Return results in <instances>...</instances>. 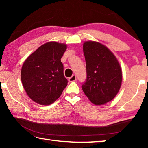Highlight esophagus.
I'll use <instances>...</instances> for the list:
<instances>
[{
	"mask_svg": "<svg viewBox=\"0 0 148 148\" xmlns=\"http://www.w3.org/2000/svg\"><path fill=\"white\" fill-rule=\"evenodd\" d=\"M76 80V75H72V76L71 77H69V81L70 82H75Z\"/></svg>",
	"mask_w": 148,
	"mask_h": 148,
	"instance_id": "esophagus-1",
	"label": "esophagus"
}]
</instances>
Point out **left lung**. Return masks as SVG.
<instances>
[{
  "label": "left lung",
  "instance_id": "8db88e82",
  "mask_svg": "<svg viewBox=\"0 0 148 148\" xmlns=\"http://www.w3.org/2000/svg\"><path fill=\"white\" fill-rule=\"evenodd\" d=\"M87 78L82 88L95 105L111 101L121 87L122 71L116 57L103 44L87 41L83 45Z\"/></svg>",
  "mask_w": 148,
  "mask_h": 148
}]
</instances>
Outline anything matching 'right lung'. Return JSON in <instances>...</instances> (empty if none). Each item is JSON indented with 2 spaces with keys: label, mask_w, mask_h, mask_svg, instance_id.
I'll list each match as a JSON object with an SVG mask.
<instances>
[{
  "label": "right lung",
  "mask_w": 148,
  "mask_h": 148,
  "mask_svg": "<svg viewBox=\"0 0 148 148\" xmlns=\"http://www.w3.org/2000/svg\"><path fill=\"white\" fill-rule=\"evenodd\" d=\"M66 49V44L49 42L40 46L25 61L21 82L27 94L36 103H53L66 87L68 80L61 61Z\"/></svg>",
  "instance_id": "add662e5"
}]
</instances>
